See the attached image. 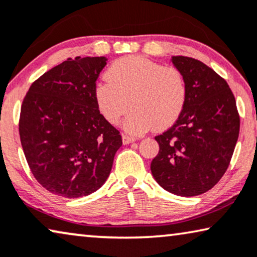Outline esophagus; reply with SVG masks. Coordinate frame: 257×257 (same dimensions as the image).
<instances>
[{
  "label": "esophagus",
  "instance_id": "34e87169",
  "mask_svg": "<svg viewBox=\"0 0 257 257\" xmlns=\"http://www.w3.org/2000/svg\"><path fill=\"white\" fill-rule=\"evenodd\" d=\"M136 141V138L133 137H130V136H122V143L125 145H128V144H132Z\"/></svg>",
  "mask_w": 257,
  "mask_h": 257
}]
</instances>
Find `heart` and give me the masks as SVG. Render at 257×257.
I'll return each instance as SVG.
<instances>
[{"mask_svg": "<svg viewBox=\"0 0 257 257\" xmlns=\"http://www.w3.org/2000/svg\"><path fill=\"white\" fill-rule=\"evenodd\" d=\"M107 80L98 82L94 96L99 112L110 124H117L132 106L124 120L131 135H143L154 126H172L187 99L184 76L175 67L162 66L143 57L118 59L106 72Z\"/></svg>", "mask_w": 257, "mask_h": 257, "instance_id": "1", "label": "heart"}]
</instances>
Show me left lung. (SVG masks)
I'll use <instances>...</instances> for the list:
<instances>
[{"label": "left lung", "mask_w": 257, "mask_h": 257, "mask_svg": "<svg viewBox=\"0 0 257 257\" xmlns=\"http://www.w3.org/2000/svg\"><path fill=\"white\" fill-rule=\"evenodd\" d=\"M184 76L187 99L168 131L155 137L160 151L151 172L160 187L182 197L198 196L228 168L240 130L235 98L226 81L196 59L172 57Z\"/></svg>", "instance_id": "1"}]
</instances>
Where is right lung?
<instances>
[{
	"label": "right lung",
	"instance_id": "obj_1",
	"mask_svg": "<svg viewBox=\"0 0 257 257\" xmlns=\"http://www.w3.org/2000/svg\"><path fill=\"white\" fill-rule=\"evenodd\" d=\"M106 61L105 57L68 59L33 82L22 104L25 158L36 180L57 196L79 198L98 190L122 144L94 96Z\"/></svg>",
	"mask_w": 257,
	"mask_h": 257
}]
</instances>
